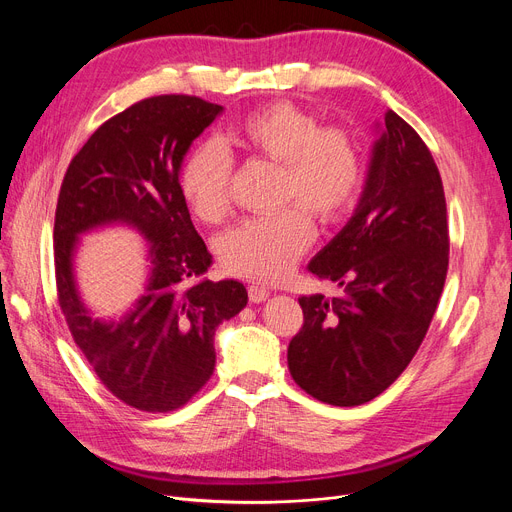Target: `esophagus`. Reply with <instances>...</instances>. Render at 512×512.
Segmentation results:
<instances>
[{
  "mask_svg": "<svg viewBox=\"0 0 512 512\" xmlns=\"http://www.w3.org/2000/svg\"><path fill=\"white\" fill-rule=\"evenodd\" d=\"M267 297H270V290L259 284H251L249 286V299L251 303H263Z\"/></svg>",
  "mask_w": 512,
  "mask_h": 512,
  "instance_id": "1",
  "label": "esophagus"
}]
</instances>
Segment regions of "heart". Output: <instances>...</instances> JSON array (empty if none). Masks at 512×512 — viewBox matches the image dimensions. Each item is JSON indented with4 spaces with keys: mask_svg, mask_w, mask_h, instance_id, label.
<instances>
[{
    "mask_svg": "<svg viewBox=\"0 0 512 512\" xmlns=\"http://www.w3.org/2000/svg\"><path fill=\"white\" fill-rule=\"evenodd\" d=\"M228 141L251 157L278 164L276 213L242 222L220 240L226 270L251 280L286 276L313 240L311 211L321 224H338L357 207L365 180L357 139L338 124L319 126L315 114L276 101L242 120ZM232 157L218 143H201L182 166V193L207 224L232 207Z\"/></svg>",
    "mask_w": 512,
    "mask_h": 512,
    "instance_id": "b5f03b06",
    "label": "heart"
}]
</instances>
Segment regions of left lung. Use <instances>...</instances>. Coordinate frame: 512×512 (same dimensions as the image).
I'll return each instance as SVG.
<instances>
[{"instance_id": "obj_1", "label": "left lung", "mask_w": 512, "mask_h": 512, "mask_svg": "<svg viewBox=\"0 0 512 512\" xmlns=\"http://www.w3.org/2000/svg\"><path fill=\"white\" fill-rule=\"evenodd\" d=\"M448 247L432 151L388 110L355 215L309 263L340 294L299 299L305 321L288 344L292 380L334 407L363 405L394 384L432 324Z\"/></svg>"}]
</instances>
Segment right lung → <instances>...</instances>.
Segmentation results:
<instances>
[{
    "label": "right lung",
    "instance_id": "add662e5",
    "mask_svg": "<svg viewBox=\"0 0 512 512\" xmlns=\"http://www.w3.org/2000/svg\"><path fill=\"white\" fill-rule=\"evenodd\" d=\"M222 105L193 95L137 101L103 122L66 170L53 224L58 303L101 384L124 405L168 413L184 407L215 369L213 334L247 305L236 280H201L211 255L180 186V164ZM130 223L152 242L142 299L120 322L93 320L77 297V234Z\"/></svg>",
    "mask_w": 512,
    "mask_h": 512
}]
</instances>
